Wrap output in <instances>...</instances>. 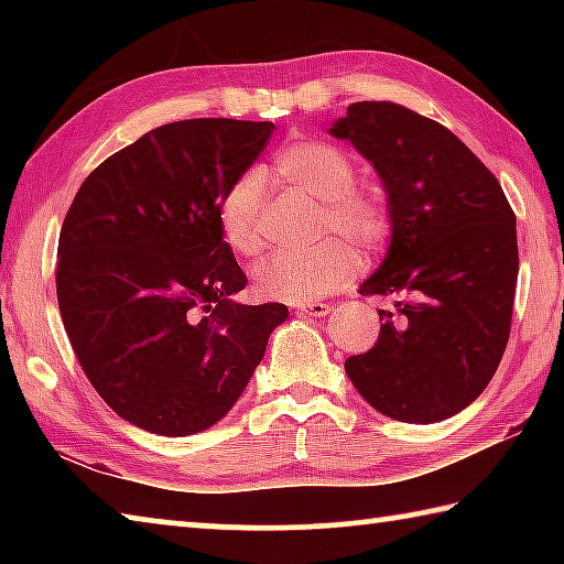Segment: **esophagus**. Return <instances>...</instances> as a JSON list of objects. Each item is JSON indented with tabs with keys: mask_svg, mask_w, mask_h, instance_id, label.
Returning <instances> with one entry per match:
<instances>
[{
	"mask_svg": "<svg viewBox=\"0 0 564 564\" xmlns=\"http://www.w3.org/2000/svg\"><path fill=\"white\" fill-rule=\"evenodd\" d=\"M295 308L305 313V316H311V318L330 316V305L328 303H295Z\"/></svg>",
	"mask_w": 564,
	"mask_h": 564,
	"instance_id": "obj_1",
	"label": "esophagus"
}]
</instances>
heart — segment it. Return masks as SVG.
Masks as SVG:
<instances>
[{
	"label": "heart",
	"mask_w": 564,
	"mask_h": 564,
	"mask_svg": "<svg viewBox=\"0 0 564 564\" xmlns=\"http://www.w3.org/2000/svg\"><path fill=\"white\" fill-rule=\"evenodd\" d=\"M273 171L289 184L323 202V228L373 248L388 234V208L376 191L352 186L356 166L346 151L318 139L289 141L273 156ZM263 198L259 174H246L218 202V228L236 256L261 253ZM358 271V256L348 243L328 238L301 251H279L253 269V289L261 299L308 303L346 285Z\"/></svg>",
	"instance_id": "1"
}]
</instances>
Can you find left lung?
Returning a JSON list of instances; mask_svg holds the SVG:
<instances>
[{
	"label": "left lung",
	"mask_w": 564,
	"mask_h": 564,
	"mask_svg": "<svg viewBox=\"0 0 564 564\" xmlns=\"http://www.w3.org/2000/svg\"><path fill=\"white\" fill-rule=\"evenodd\" d=\"M383 184L390 243L360 293L393 295L380 336L346 373L378 413L453 417L482 393L510 338L518 231L488 166L443 123L393 101L350 104L330 123Z\"/></svg>",
	"instance_id": "left-lung-1"
}]
</instances>
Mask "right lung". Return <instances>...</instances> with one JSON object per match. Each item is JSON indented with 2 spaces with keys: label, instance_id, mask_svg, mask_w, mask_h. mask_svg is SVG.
Instances as JSON below:
<instances>
[{
  "label": "right lung",
  "instance_id": "obj_1",
  "mask_svg": "<svg viewBox=\"0 0 564 564\" xmlns=\"http://www.w3.org/2000/svg\"><path fill=\"white\" fill-rule=\"evenodd\" d=\"M271 121L164 123L76 191L56 299L89 383L113 413L184 437L216 425L251 380L283 303L246 305L218 202L259 159Z\"/></svg>",
  "mask_w": 564,
  "mask_h": 564
}]
</instances>
